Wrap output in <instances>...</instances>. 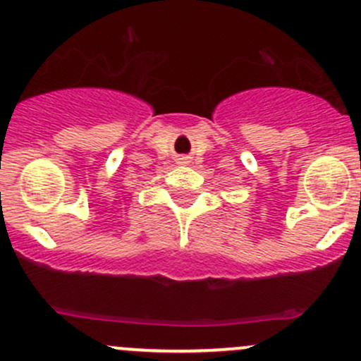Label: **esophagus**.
Returning a JSON list of instances; mask_svg holds the SVG:
<instances>
[{
    "mask_svg": "<svg viewBox=\"0 0 361 361\" xmlns=\"http://www.w3.org/2000/svg\"><path fill=\"white\" fill-rule=\"evenodd\" d=\"M180 162H185V164H188V157H181V159H180Z\"/></svg>",
    "mask_w": 361,
    "mask_h": 361,
    "instance_id": "esophagus-1",
    "label": "esophagus"
}]
</instances>
